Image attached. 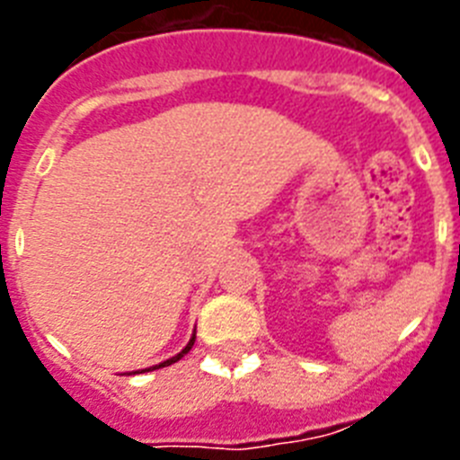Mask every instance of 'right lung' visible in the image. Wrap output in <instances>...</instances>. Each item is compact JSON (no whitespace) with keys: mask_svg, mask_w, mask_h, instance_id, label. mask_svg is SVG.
I'll list each match as a JSON object with an SVG mask.
<instances>
[{"mask_svg":"<svg viewBox=\"0 0 460 460\" xmlns=\"http://www.w3.org/2000/svg\"><path fill=\"white\" fill-rule=\"evenodd\" d=\"M193 343H195V334L190 336V341L189 343H186V348L184 350L180 352V355H174V357H170V359H165V361H161V364H158V367H152V368H142V371H136V373H145V371H156V368H164V367H170V364H174V361H180L181 357L186 355V352L190 350V348H193Z\"/></svg>","mask_w":460,"mask_h":460,"instance_id":"add662e5","label":"right lung"}]
</instances>
